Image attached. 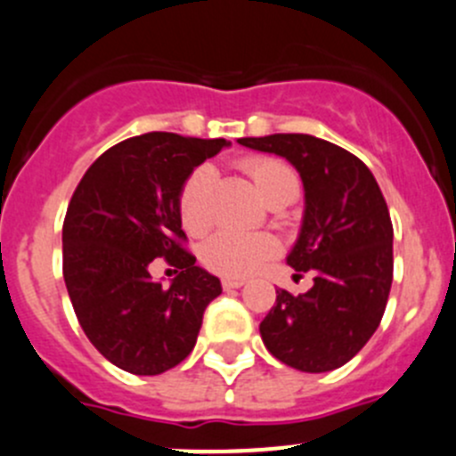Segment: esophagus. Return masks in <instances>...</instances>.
<instances>
[{
    "label": "esophagus",
    "mask_w": 456,
    "mask_h": 456,
    "mask_svg": "<svg viewBox=\"0 0 456 456\" xmlns=\"http://www.w3.org/2000/svg\"><path fill=\"white\" fill-rule=\"evenodd\" d=\"M246 280H241V277H224L221 280V286H224L225 290H231V289H240V286H244Z\"/></svg>",
    "instance_id": "obj_1"
}]
</instances>
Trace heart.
Instances as JSON below:
<instances>
[{"label": "heart", "instance_id": "obj_1", "mask_svg": "<svg viewBox=\"0 0 456 456\" xmlns=\"http://www.w3.org/2000/svg\"><path fill=\"white\" fill-rule=\"evenodd\" d=\"M244 170L257 185L266 201L286 190H297L296 172L284 160L273 156H250ZM210 166H199L185 176L176 197V210L183 228L199 235L210 225ZM280 253V241L268 232L219 231L201 244V264L212 273L228 277H246L257 271L264 262Z\"/></svg>", "mask_w": 456, "mask_h": 456}]
</instances>
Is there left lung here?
<instances>
[{"instance_id":"left-lung-1","label":"left lung","mask_w":456,"mask_h":456,"mask_svg":"<svg viewBox=\"0 0 456 456\" xmlns=\"http://www.w3.org/2000/svg\"><path fill=\"white\" fill-rule=\"evenodd\" d=\"M289 159L305 183L306 210L289 266L314 273L302 296L277 290L259 324L266 349L300 371H331L367 345L383 320L394 277L387 203L358 156L309 134L240 138ZM302 277V275H300Z\"/></svg>"}]
</instances>
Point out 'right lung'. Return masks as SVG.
Listing matches in <instances>:
<instances>
[{
  "label": "right lung",
  "mask_w": 456,
  "mask_h": 456,
  "mask_svg": "<svg viewBox=\"0 0 456 456\" xmlns=\"http://www.w3.org/2000/svg\"><path fill=\"white\" fill-rule=\"evenodd\" d=\"M224 145L170 132L132 136L91 163L69 201L62 273L73 311L91 345L129 374L156 376L185 361L221 293L185 248L176 197ZM159 256L180 271L170 289L151 281Z\"/></svg>",
  "instance_id": "1"
}]
</instances>
